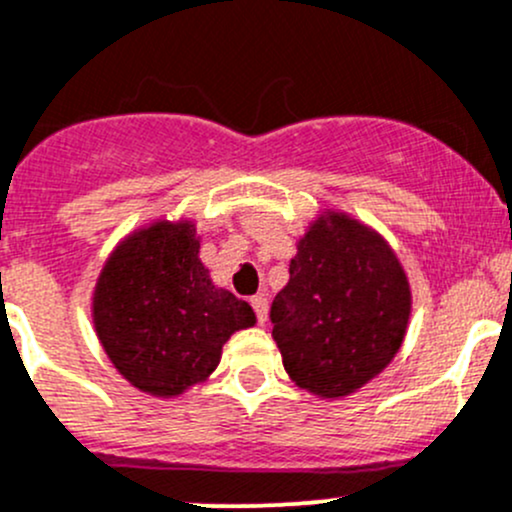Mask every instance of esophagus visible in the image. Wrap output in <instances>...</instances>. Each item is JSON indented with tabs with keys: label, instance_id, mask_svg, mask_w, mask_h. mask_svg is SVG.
<instances>
[{
	"label": "esophagus",
	"instance_id": "34e87169",
	"mask_svg": "<svg viewBox=\"0 0 512 512\" xmlns=\"http://www.w3.org/2000/svg\"><path fill=\"white\" fill-rule=\"evenodd\" d=\"M250 304H252V309H255L257 324H265V321H267V311H270V306H267V299L260 294V297H252Z\"/></svg>",
	"mask_w": 512,
	"mask_h": 512
}]
</instances>
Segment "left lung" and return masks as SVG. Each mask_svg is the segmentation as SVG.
I'll list each match as a JSON object with an SVG mask.
<instances>
[{
  "mask_svg": "<svg viewBox=\"0 0 512 512\" xmlns=\"http://www.w3.org/2000/svg\"><path fill=\"white\" fill-rule=\"evenodd\" d=\"M410 282L375 230L343 213L309 225L272 301L284 370L319 397H346L395 358L410 321Z\"/></svg>",
  "mask_w": 512,
  "mask_h": 512,
  "instance_id": "8db88e82",
  "label": "left lung"
}]
</instances>
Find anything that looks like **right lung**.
<instances>
[{"mask_svg": "<svg viewBox=\"0 0 512 512\" xmlns=\"http://www.w3.org/2000/svg\"><path fill=\"white\" fill-rule=\"evenodd\" d=\"M191 220H157L102 267L93 321L107 358L142 392L176 397L218 368L223 343L255 326L247 301L218 289Z\"/></svg>", "mask_w": 512, "mask_h": 512, "instance_id": "obj_1", "label": "right lung"}]
</instances>
